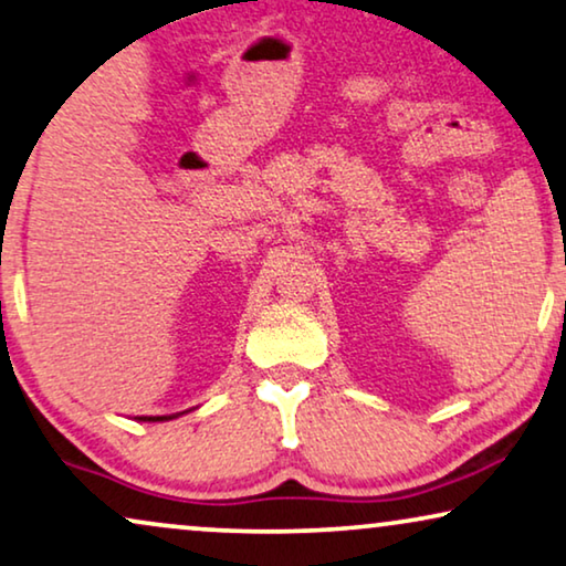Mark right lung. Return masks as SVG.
<instances>
[{
    "label": "right lung",
    "instance_id": "add662e5",
    "mask_svg": "<svg viewBox=\"0 0 566 566\" xmlns=\"http://www.w3.org/2000/svg\"><path fill=\"white\" fill-rule=\"evenodd\" d=\"M142 419H147V421H163V419H170V417H142Z\"/></svg>",
    "mask_w": 566,
    "mask_h": 566
}]
</instances>
